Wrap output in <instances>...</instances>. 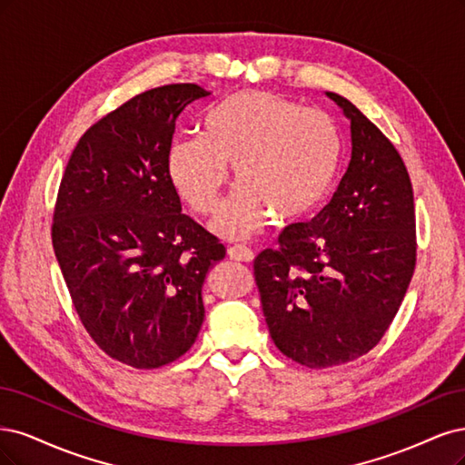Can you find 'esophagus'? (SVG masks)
Returning a JSON list of instances; mask_svg holds the SVG:
<instances>
[{
  "label": "esophagus",
  "instance_id": "34e87169",
  "mask_svg": "<svg viewBox=\"0 0 465 465\" xmlns=\"http://www.w3.org/2000/svg\"><path fill=\"white\" fill-rule=\"evenodd\" d=\"M230 259L233 261H242V262H251L254 259V252L247 245H233L228 249Z\"/></svg>",
  "mask_w": 465,
  "mask_h": 465
}]
</instances>
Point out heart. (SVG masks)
Masks as SVG:
<instances>
[{"label": "heart", "mask_w": 465, "mask_h": 465, "mask_svg": "<svg viewBox=\"0 0 465 465\" xmlns=\"http://www.w3.org/2000/svg\"><path fill=\"white\" fill-rule=\"evenodd\" d=\"M341 162V134L331 117L272 93L243 91L204 115L203 137L172 146L168 168L193 211L213 214L232 166L239 185L213 228L239 239L261 232L268 211L286 222L317 213Z\"/></svg>", "instance_id": "heart-1"}]
</instances>
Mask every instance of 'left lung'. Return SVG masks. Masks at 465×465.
<instances>
[{
    "label": "left lung",
    "instance_id": "obj_1",
    "mask_svg": "<svg viewBox=\"0 0 465 465\" xmlns=\"http://www.w3.org/2000/svg\"><path fill=\"white\" fill-rule=\"evenodd\" d=\"M351 129V160L332 201L292 223L254 259L276 348L311 369L371 351L394 321L415 271L410 173L394 144L350 100L326 93Z\"/></svg>",
    "mask_w": 465,
    "mask_h": 465
}]
</instances>
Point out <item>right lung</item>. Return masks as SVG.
Returning a JSON list of instances; mask_svg holds the SVG:
<instances>
[{
  "label": "right lung",
  "mask_w": 465,
  "mask_h": 465,
  "mask_svg": "<svg viewBox=\"0 0 465 465\" xmlns=\"http://www.w3.org/2000/svg\"><path fill=\"white\" fill-rule=\"evenodd\" d=\"M211 93L137 94L88 129L67 162L52 242L86 332L134 369L182 357L204 321L203 283L226 247L182 213L168 158L175 124Z\"/></svg>",
  "instance_id": "obj_1"
}]
</instances>
